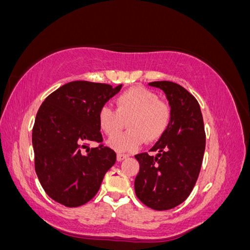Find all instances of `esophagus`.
I'll use <instances>...</instances> for the list:
<instances>
[{
    "label": "esophagus",
    "instance_id": "obj_1",
    "mask_svg": "<svg viewBox=\"0 0 250 250\" xmlns=\"http://www.w3.org/2000/svg\"><path fill=\"white\" fill-rule=\"evenodd\" d=\"M125 158H128V155H125V154H118L117 155V161L118 162L124 161V159H125Z\"/></svg>",
    "mask_w": 250,
    "mask_h": 250
}]
</instances>
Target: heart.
<instances>
[{
	"label": "heart",
	"mask_w": 250,
	"mask_h": 250,
	"mask_svg": "<svg viewBox=\"0 0 250 250\" xmlns=\"http://www.w3.org/2000/svg\"><path fill=\"white\" fill-rule=\"evenodd\" d=\"M115 111L103 106L98 114L99 125L107 137L121 132L126 121L129 130L110 140L117 150H133L147 141L159 139L170 120V107L158 100L156 93L143 87H133L121 93L114 101Z\"/></svg>",
	"instance_id": "heart-1"
}]
</instances>
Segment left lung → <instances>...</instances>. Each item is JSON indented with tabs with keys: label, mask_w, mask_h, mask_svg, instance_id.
Listing matches in <instances>:
<instances>
[{
	"label": "left lung",
	"mask_w": 250,
	"mask_h": 250,
	"mask_svg": "<svg viewBox=\"0 0 250 250\" xmlns=\"http://www.w3.org/2000/svg\"><path fill=\"white\" fill-rule=\"evenodd\" d=\"M164 91L170 106L168 126L150 149L141 152L135 180L138 199L157 211L180 206L191 194L199 177L206 149V132L199 102L188 91L168 81L151 82Z\"/></svg>",
	"instance_id": "obj_1"
}]
</instances>
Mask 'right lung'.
Here are the masks:
<instances>
[{
  "label": "right lung",
  "mask_w": 250,
  "mask_h": 250,
  "mask_svg": "<svg viewBox=\"0 0 250 250\" xmlns=\"http://www.w3.org/2000/svg\"><path fill=\"white\" fill-rule=\"evenodd\" d=\"M122 85L75 81L48 95L40 105L32 129L35 169L50 199L68 208L83 206L98 193L117 155L102 143L98 114Z\"/></svg>",
  "instance_id": "1"
}]
</instances>
